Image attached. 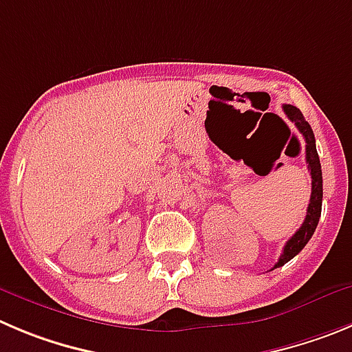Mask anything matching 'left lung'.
Masks as SVG:
<instances>
[{
	"instance_id": "obj_1",
	"label": "left lung",
	"mask_w": 352,
	"mask_h": 352,
	"mask_svg": "<svg viewBox=\"0 0 352 352\" xmlns=\"http://www.w3.org/2000/svg\"><path fill=\"white\" fill-rule=\"evenodd\" d=\"M283 111L288 116V120L292 123H295V126H297V130L300 131L305 140V161H307V168L311 172V201L309 206H307V215H305L304 222L298 228V231L288 239L283 248V254L280 255V258H278V262H276L272 269L281 267V265L287 264L288 261H292L307 245L311 236L316 231L318 222H320L321 201H323V177H321V163L316 151V140H314L313 128L304 120L302 113L295 106L285 104Z\"/></svg>"
}]
</instances>
